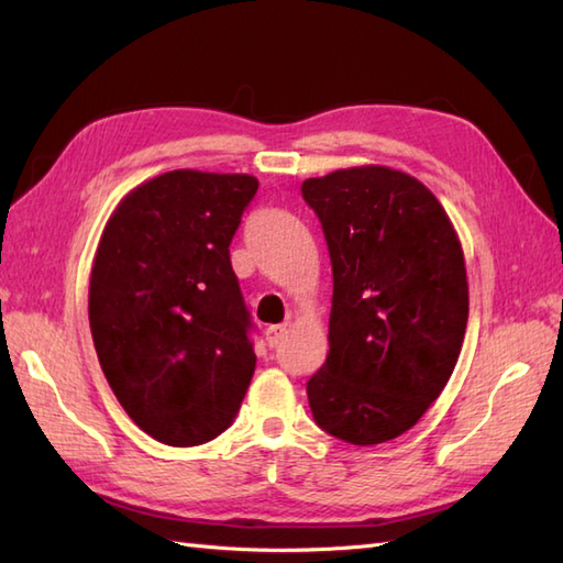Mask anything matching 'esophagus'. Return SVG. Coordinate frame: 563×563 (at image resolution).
Instances as JSON below:
<instances>
[{
  "label": "esophagus",
  "mask_w": 563,
  "mask_h": 563,
  "mask_svg": "<svg viewBox=\"0 0 563 563\" xmlns=\"http://www.w3.org/2000/svg\"><path fill=\"white\" fill-rule=\"evenodd\" d=\"M283 336H285V327H283V324L268 327V329H266V341H268L271 349H275V345H278V343L283 341Z\"/></svg>",
  "instance_id": "esophagus-1"
}]
</instances>
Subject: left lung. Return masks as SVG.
Here are the masks:
<instances>
[{
  "instance_id": "8db88e82",
  "label": "left lung",
  "mask_w": 563,
  "mask_h": 563,
  "mask_svg": "<svg viewBox=\"0 0 563 563\" xmlns=\"http://www.w3.org/2000/svg\"><path fill=\"white\" fill-rule=\"evenodd\" d=\"M302 198L329 246V355L307 382L314 421L351 445L418 423L462 351L470 283L445 208L382 164L307 178Z\"/></svg>"
}]
</instances>
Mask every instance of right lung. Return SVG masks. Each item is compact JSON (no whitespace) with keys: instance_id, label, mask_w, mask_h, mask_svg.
Masks as SVG:
<instances>
[{"instance_id":"add662e5","label":"right lung","mask_w":563,"mask_h":563,"mask_svg":"<svg viewBox=\"0 0 563 563\" xmlns=\"http://www.w3.org/2000/svg\"><path fill=\"white\" fill-rule=\"evenodd\" d=\"M258 178L174 169L125 194L99 239L89 327L135 426L174 448L230 428L256 369L230 242Z\"/></svg>"}]
</instances>
